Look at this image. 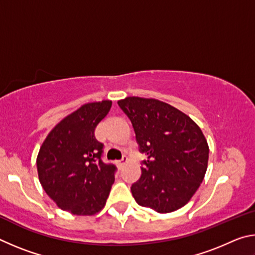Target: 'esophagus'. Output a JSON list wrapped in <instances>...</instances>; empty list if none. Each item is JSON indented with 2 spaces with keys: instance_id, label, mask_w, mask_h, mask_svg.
Segmentation results:
<instances>
[{
  "instance_id": "34e87169",
  "label": "esophagus",
  "mask_w": 255,
  "mask_h": 255,
  "mask_svg": "<svg viewBox=\"0 0 255 255\" xmlns=\"http://www.w3.org/2000/svg\"><path fill=\"white\" fill-rule=\"evenodd\" d=\"M127 163H128L127 156H124L123 159H120V161H117V165H118V167H120V169H122V167L125 165V164H127Z\"/></svg>"
}]
</instances>
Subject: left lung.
Here are the masks:
<instances>
[{"label": "left lung", "mask_w": 255, "mask_h": 255, "mask_svg": "<svg viewBox=\"0 0 255 255\" xmlns=\"http://www.w3.org/2000/svg\"><path fill=\"white\" fill-rule=\"evenodd\" d=\"M132 124L140 152L147 155L131 193L141 207L167 214L187 205L208 166L209 146L200 127L169 103L127 97L118 101Z\"/></svg>", "instance_id": "1"}]
</instances>
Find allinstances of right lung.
Returning <instances> with one entry per match:
<instances>
[{"instance_id":"1","label":"right lung","mask_w":255,"mask_h":255,"mask_svg":"<svg viewBox=\"0 0 255 255\" xmlns=\"http://www.w3.org/2000/svg\"><path fill=\"white\" fill-rule=\"evenodd\" d=\"M111 106L110 100L81 106L51 129L38 153L41 187L60 209L73 215L102 210L115 182L116 167L101 161L103 145L94 136Z\"/></svg>"}]
</instances>
